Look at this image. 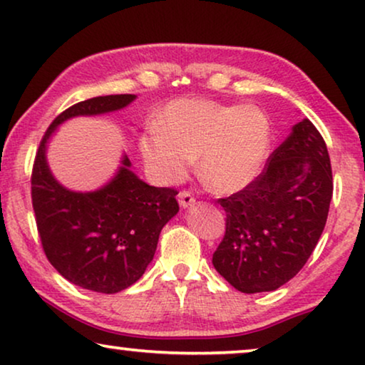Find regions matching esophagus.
<instances>
[{
  "label": "esophagus",
  "mask_w": 365,
  "mask_h": 365,
  "mask_svg": "<svg viewBox=\"0 0 365 365\" xmlns=\"http://www.w3.org/2000/svg\"><path fill=\"white\" fill-rule=\"evenodd\" d=\"M178 201H179V206L186 209L189 206H192V204L196 202V199H194V196L189 191H181L178 194Z\"/></svg>",
  "instance_id": "obj_1"
}]
</instances>
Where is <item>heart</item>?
<instances>
[{
  "instance_id": "obj_1",
  "label": "heart",
  "mask_w": 365,
  "mask_h": 365,
  "mask_svg": "<svg viewBox=\"0 0 365 365\" xmlns=\"http://www.w3.org/2000/svg\"><path fill=\"white\" fill-rule=\"evenodd\" d=\"M271 143V121L261 108L181 99L144 129L139 151L161 184L182 181L197 156L202 181L212 191L232 194L259 178Z\"/></svg>"
}]
</instances>
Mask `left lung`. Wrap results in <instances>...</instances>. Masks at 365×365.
<instances>
[{"mask_svg": "<svg viewBox=\"0 0 365 365\" xmlns=\"http://www.w3.org/2000/svg\"><path fill=\"white\" fill-rule=\"evenodd\" d=\"M332 189L326 143L302 119L256 181L217 201L226 211V232L212 254L216 271L246 294L291 281L317 246Z\"/></svg>", "mask_w": 365, "mask_h": 365, "instance_id": "obj_1", "label": "left lung"}]
</instances>
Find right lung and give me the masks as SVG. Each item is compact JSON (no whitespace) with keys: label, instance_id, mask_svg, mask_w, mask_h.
I'll return each instance as SVG.
<instances>
[{"label":"right lung","instance_id":"1","mask_svg":"<svg viewBox=\"0 0 365 365\" xmlns=\"http://www.w3.org/2000/svg\"><path fill=\"white\" fill-rule=\"evenodd\" d=\"M134 99V94H109L68 108L46 129L33 164L31 199L43 251L64 279L94 292H119L143 276L161 229L179 211L178 191L141 181L129 169L128 156L106 186L69 191L49 171L46 144L66 119L118 111Z\"/></svg>","mask_w":365,"mask_h":365}]
</instances>
